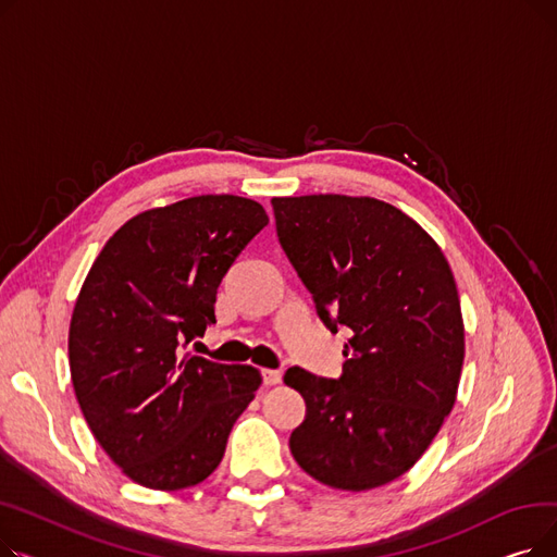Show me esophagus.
<instances>
[{
	"instance_id": "obj_1",
	"label": "esophagus",
	"mask_w": 557,
	"mask_h": 557,
	"mask_svg": "<svg viewBox=\"0 0 557 557\" xmlns=\"http://www.w3.org/2000/svg\"><path fill=\"white\" fill-rule=\"evenodd\" d=\"M261 374H263V384H267V386H277L282 382V372L280 370L267 368Z\"/></svg>"
}]
</instances>
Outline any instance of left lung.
Instances as JSON below:
<instances>
[{"label": "left lung", "instance_id": "1", "mask_svg": "<svg viewBox=\"0 0 557 557\" xmlns=\"http://www.w3.org/2000/svg\"><path fill=\"white\" fill-rule=\"evenodd\" d=\"M277 237L323 323L352 330L343 376L288 368L307 401L290 433L302 470L334 490L382 487L420 460L456 404L465 325L431 234L370 196L273 198Z\"/></svg>", "mask_w": 557, "mask_h": 557}]
</instances>
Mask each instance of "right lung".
I'll return each mask as SVG.
<instances>
[{"mask_svg":"<svg viewBox=\"0 0 557 557\" xmlns=\"http://www.w3.org/2000/svg\"><path fill=\"white\" fill-rule=\"evenodd\" d=\"M269 225L261 205L205 194L139 212L106 242L70 323L72 384L97 443L151 490L202 483L261 386L252 366L183 355L216 323V288Z\"/></svg>","mask_w":557,"mask_h":557,"instance_id":"right-lung-1","label":"right lung"}]
</instances>
